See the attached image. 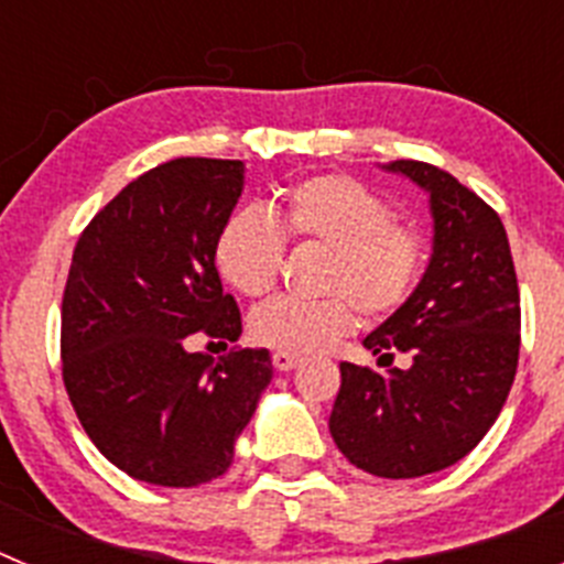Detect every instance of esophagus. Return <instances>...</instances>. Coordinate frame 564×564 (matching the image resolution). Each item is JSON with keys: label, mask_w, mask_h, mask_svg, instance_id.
Returning a JSON list of instances; mask_svg holds the SVG:
<instances>
[{"label": "esophagus", "mask_w": 564, "mask_h": 564, "mask_svg": "<svg viewBox=\"0 0 564 564\" xmlns=\"http://www.w3.org/2000/svg\"><path fill=\"white\" fill-rule=\"evenodd\" d=\"M299 361H302V356H296V352H282V350L273 352V367H276L279 372L293 370Z\"/></svg>", "instance_id": "1"}]
</instances>
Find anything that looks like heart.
I'll return each mask as SVG.
<instances>
[{"label": "heart", "mask_w": 564, "mask_h": 564, "mask_svg": "<svg viewBox=\"0 0 564 564\" xmlns=\"http://www.w3.org/2000/svg\"><path fill=\"white\" fill-rule=\"evenodd\" d=\"M288 239L325 248L322 299H273L248 322L251 338L282 352H322L356 327L358 311L378 322L415 293L430 239L415 220L395 217L392 203L350 174H313L282 188L279 217L239 206L223 223L214 262L228 285L259 299L276 288Z\"/></svg>", "instance_id": "1"}]
</instances>
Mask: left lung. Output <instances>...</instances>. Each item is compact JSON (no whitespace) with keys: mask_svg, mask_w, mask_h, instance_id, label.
Wrapping results in <instances>:
<instances>
[{"mask_svg":"<svg viewBox=\"0 0 564 564\" xmlns=\"http://www.w3.org/2000/svg\"><path fill=\"white\" fill-rule=\"evenodd\" d=\"M387 169L430 192L435 251L410 302L364 347L381 367L395 350L412 367L341 361L330 435L352 466L410 480L455 466L500 415L520 361V288L506 228L482 197L432 163Z\"/></svg>","mask_w":564,"mask_h":564,"instance_id":"obj_1","label":"left lung"}]
</instances>
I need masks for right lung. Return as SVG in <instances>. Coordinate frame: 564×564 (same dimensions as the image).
I'll list each match as a JSON object with an SVG mask.
<instances>
[{"mask_svg": "<svg viewBox=\"0 0 564 564\" xmlns=\"http://www.w3.org/2000/svg\"><path fill=\"white\" fill-rule=\"evenodd\" d=\"M242 192V163L177 158L149 169L89 220L62 299V378L89 441L129 477L192 488L220 477L273 376L237 341L214 242Z\"/></svg>", "mask_w": 564, "mask_h": 564, "instance_id": "right-lung-1", "label": "right lung"}]
</instances>
